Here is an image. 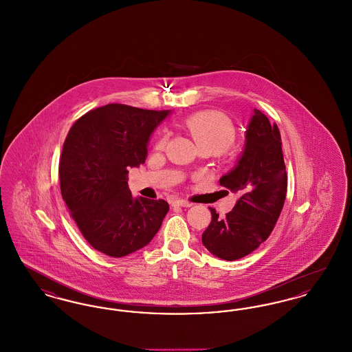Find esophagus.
Returning <instances> with one entry per match:
<instances>
[{"label": "esophagus", "mask_w": 352, "mask_h": 352, "mask_svg": "<svg viewBox=\"0 0 352 352\" xmlns=\"http://www.w3.org/2000/svg\"><path fill=\"white\" fill-rule=\"evenodd\" d=\"M173 206H178V207H190L191 203L190 201H184V199H174L171 201Z\"/></svg>", "instance_id": "obj_1"}]
</instances>
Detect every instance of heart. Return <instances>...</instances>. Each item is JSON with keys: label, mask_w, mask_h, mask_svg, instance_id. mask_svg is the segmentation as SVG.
<instances>
[{"label": "heart", "mask_w": 352, "mask_h": 352, "mask_svg": "<svg viewBox=\"0 0 352 352\" xmlns=\"http://www.w3.org/2000/svg\"><path fill=\"white\" fill-rule=\"evenodd\" d=\"M188 132L192 135L198 148L207 145L217 151H224L234 141V128L230 118L220 112L206 111L195 113L184 121ZM168 135H160L157 148H164Z\"/></svg>", "instance_id": "obj_1"}]
</instances>
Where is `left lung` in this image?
<instances>
[{"mask_svg": "<svg viewBox=\"0 0 352 352\" xmlns=\"http://www.w3.org/2000/svg\"><path fill=\"white\" fill-rule=\"evenodd\" d=\"M219 184L236 192L239 199L224 218H219L210 207L212 219L201 234V243L214 256L234 261L268 239L286 198L287 175L281 134L278 126L270 125L258 109H253L245 145L236 166Z\"/></svg>", "mask_w": 352, "mask_h": 352, "instance_id": "8db88e82", "label": "left lung"}]
</instances>
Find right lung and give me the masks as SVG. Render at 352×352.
Wrapping results in <instances>:
<instances>
[{"label":"right lung","instance_id":"right-lung-1","mask_svg":"<svg viewBox=\"0 0 352 352\" xmlns=\"http://www.w3.org/2000/svg\"><path fill=\"white\" fill-rule=\"evenodd\" d=\"M168 113L107 104L71 126L59 161L62 198L96 251L124 257L161 228L168 201L133 198L128 168L145 162L151 133Z\"/></svg>","mask_w":352,"mask_h":352}]
</instances>
